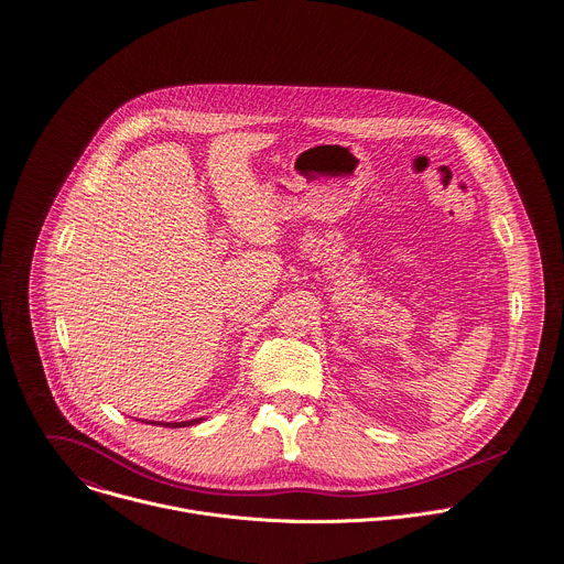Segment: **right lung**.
<instances>
[{
    "mask_svg": "<svg viewBox=\"0 0 564 564\" xmlns=\"http://www.w3.org/2000/svg\"><path fill=\"white\" fill-rule=\"evenodd\" d=\"M204 419H193V421H181V423H156V421H141V423H148V425H165V427H191V425H197L202 423Z\"/></svg>",
    "mask_w": 564,
    "mask_h": 564,
    "instance_id": "right-lung-1",
    "label": "right lung"
}]
</instances>
